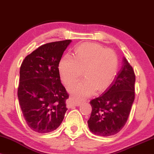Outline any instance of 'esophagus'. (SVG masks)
Returning <instances> with one entry per match:
<instances>
[{
	"label": "esophagus",
	"instance_id": "1",
	"mask_svg": "<svg viewBox=\"0 0 154 154\" xmlns=\"http://www.w3.org/2000/svg\"><path fill=\"white\" fill-rule=\"evenodd\" d=\"M85 100H79L77 99V98H74V97H72L71 98L72 103L75 106H80L81 104L84 103V102H85Z\"/></svg>",
	"mask_w": 154,
	"mask_h": 154
}]
</instances>
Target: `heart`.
Segmentation results:
<instances>
[{
    "label": "heart",
    "mask_w": 154,
    "mask_h": 154,
    "mask_svg": "<svg viewBox=\"0 0 154 154\" xmlns=\"http://www.w3.org/2000/svg\"><path fill=\"white\" fill-rule=\"evenodd\" d=\"M75 59L65 56L60 61L59 69L61 79L67 86L82 75L85 78L71 86L73 95L85 97L98 91H104L112 82L118 69L117 55L111 49H105L94 43H85L76 47Z\"/></svg>",
    "instance_id": "b5f03b06"
}]
</instances>
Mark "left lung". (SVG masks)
Instances as JSON below:
<instances>
[{"label":"left lung","mask_w":154,"mask_h":154,"mask_svg":"<svg viewBox=\"0 0 154 154\" xmlns=\"http://www.w3.org/2000/svg\"><path fill=\"white\" fill-rule=\"evenodd\" d=\"M135 82L133 69L124 58V65L111 85L90 102L92 112L88 123L93 133L107 137L124 128L135 100Z\"/></svg>","instance_id":"1"}]
</instances>
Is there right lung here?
Returning a JSON list of instances; mask_svg holds the SVG:
<instances>
[{"label": "right lung", "instance_id": "obj_1", "mask_svg": "<svg viewBox=\"0 0 154 154\" xmlns=\"http://www.w3.org/2000/svg\"><path fill=\"white\" fill-rule=\"evenodd\" d=\"M71 42L42 45L26 56L21 65L17 94L24 119L33 131H54L64 118L69 94L61 82L59 64Z\"/></svg>", "mask_w": 154, "mask_h": 154}]
</instances>
